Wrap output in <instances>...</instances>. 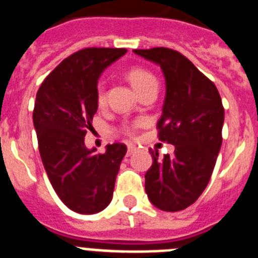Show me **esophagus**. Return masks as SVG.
Listing matches in <instances>:
<instances>
[{
  "label": "esophagus",
  "mask_w": 258,
  "mask_h": 258,
  "mask_svg": "<svg viewBox=\"0 0 258 258\" xmlns=\"http://www.w3.org/2000/svg\"><path fill=\"white\" fill-rule=\"evenodd\" d=\"M136 151V147L135 146H134V144H128V146H127V155H133L134 152H135Z\"/></svg>",
  "instance_id": "esophagus-1"
}]
</instances>
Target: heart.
I'll return each instance as SVG.
<instances>
[{
    "label": "heart",
    "mask_w": 258,
    "mask_h": 258,
    "mask_svg": "<svg viewBox=\"0 0 258 258\" xmlns=\"http://www.w3.org/2000/svg\"><path fill=\"white\" fill-rule=\"evenodd\" d=\"M125 75H127L130 83L133 85V87L138 94H140L150 86L158 85L156 77L151 71H148L147 69L139 68V66H134V68L128 69ZM96 102H98V104H104V102H106V89H104L103 82H99L98 86H96ZM123 133L127 134V135H131L134 133V128L130 127V125H124Z\"/></svg>",
    "instance_id": "1"
}]
</instances>
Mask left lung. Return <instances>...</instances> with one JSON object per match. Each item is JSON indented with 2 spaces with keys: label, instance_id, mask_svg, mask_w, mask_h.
Masks as SVG:
<instances>
[{
  "label": "left lung",
  "instance_id": "obj_1",
  "mask_svg": "<svg viewBox=\"0 0 258 258\" xmlns=\"http://www.w3.org/2000/svg\"><path fill=\"white\" fill-rule=\"evenodd\" d=\"M158 63L165 78L159 140L175 146L173 155L159 160L150 150L152 165L146 172V194L156 208L183 211L208 185L223 143L224 107L212 81L179 51L167 47L134 50Z\"/></svg>",
  "mask_w": 258,
  "mask_h": 258
}]
</instances>
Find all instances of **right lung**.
<instances>
[{
	"label": "right lung",
	"instance_id": "1",
	"mask_svg": "<svg viewBox=\"0 0 258 258\" xmlns=\"http://www.w3.org/2000/svg\"><path fill=\"white\" fill-rule=\"evenodd\" d=\"M125 51L87 47L71 54L46 77L35 98L33 122L47 177L63 204L82 215L110 204L127 152L123 143L108 144L104 154L85 144L98 110V78Z\"/></svg>",
	"mask_w": 258,
	"mask_h": 258
}]
</instances>
